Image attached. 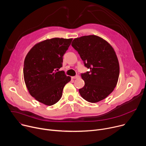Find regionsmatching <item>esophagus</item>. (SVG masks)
Here are the masks:
<instances>
[{
  "instance_id": "1",
  "label": "esophagus",
  "mask_w": 146,
  "mask_h": 146,
  "mask_svg": "<svg viewBox=\"0 0 146 146\" xmlns=\"http://www.w3.org/2000/svg\"><path fill=\"white\" fill-rule=\"evenodd\" d=\"M80 78V76L78 75H76L75 76H72V79H78V78Z\"/></svg>"
}]
</instances>
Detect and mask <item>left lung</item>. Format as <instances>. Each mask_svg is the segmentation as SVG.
Masks as SVG:
<instances>
[{
    "label": "left lung",
    "instance_id": "obj_1",
    "mask_svg": "<svg viewBox=\"0 0 146 146\" xmlns=\"http://www.w3.org/2000/svg\"><path fill=\"white\" fill-rule=\"evenodd\" d=\"M89 71L81 74L85 86L79 89L82 98L90 103L105 98L115 88L119 75V66L112 46L96 35L84 36L74 39L71 44Z\"/></svg>",
    "mask_w": 146,
    "mask_h": 146
}]
</instances>
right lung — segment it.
I'll list each match as a JSON object with an SVG mask.
<instances>
[{
	"instance_id": "1",
	"label": "right lung",
	"mask_w": 146,
	"mask_h": 146,
	"mask_svg": "<svg viewBox=\"0 0 146 146\" xmlns=\"http://www.w3.org/2000/svg\"><path fill=\"white\" fill-rule=\"evenodd\" d=\"M72 39L52 38L35 44L25 57L24 78L30 94L38 102L52 106L62 96L64 86L71 80L64 71L63 56Z\"/></svg>"
}]
</instances>
